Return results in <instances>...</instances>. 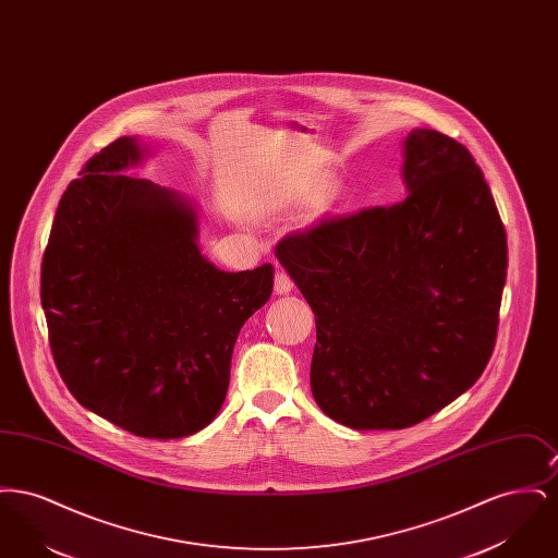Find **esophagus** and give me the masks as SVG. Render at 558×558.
Masks as SVG:
<instances>
[{"label": "esophagus", "instance_id": "obj_1", "mask_svg": "<svg viewBox=\"0 0 558 558\" xmlns=\"http://www.w3.org/2000/svg\"><path fill=\"white\" fill-rule=\"evenodd\" d=\"M291 276L284 271V269H278L276 271V278H274V292L276 294H289L292 291Z\"/></svg>", "mask_w": 558, "mask_h": 558}]
</instances>
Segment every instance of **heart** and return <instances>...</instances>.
Wrapping results in <instances>:
<instances>
[{"instance_id":"heart-1","label":"heart","mask_w":558,"mask_h":558,"mask_svg":"<svg viewBox=\"0 0 558 558\" xmlns=\"http://www.w3.org/2000/svg\"><path fill=\"white\" fill-rule=\"evenodd\" d=\"M330 192H332V184H330V182H314V184H310V186L301 190L299 198H301L303 203H319V201H324Z\"/></svg>"}]
</instances>
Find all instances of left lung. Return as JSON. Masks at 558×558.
Instances as JSON below:
<instances>
[{"mask_svg":"<svg viewBox=\"0 0 558 558\" xmlns=\"http://www.w3.org/2000/svg\"><path fill=\"white\" fill-rule=\"evenodd\" d=\"M405 201L287 234L276 257L316 316L312 393L355 430L418 425L469 391L498 332L508 248L471 153L403 140Z\"/></svg>","mask_w":558,"mask_h":558,"instance_id":"1","label":"left lung"}]
</instances>
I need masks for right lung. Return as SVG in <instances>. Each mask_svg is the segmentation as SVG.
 I'll list each match as a JSON object with an SVG mask.
<instances>
[{
    "label": "right lung",
    "mask_w": 558,
    "mask_h": 558,
    "mask_svg": "<svg viewBox=\"0 0 558 558\" xmlns=\"http://www.w3.org/2000/svg\"><path fill=\"white\" fill-rule=\"evenodd\" d=\"M150 148L108 144L58 203L41 264L53 360L73 398L137 437L180 439L211 423L240 328L274 267L223 271L198 246L192 198L137 180Z\"/></svg>",
    "instance_id": "obj_1"
}]
</instances>
